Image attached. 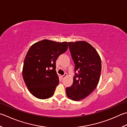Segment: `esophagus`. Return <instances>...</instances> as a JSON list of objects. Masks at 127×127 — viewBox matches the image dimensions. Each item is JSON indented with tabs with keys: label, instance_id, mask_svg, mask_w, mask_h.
Listing matches in <instances>:
<instances>
[{
	"label": "esophagus",
	"instance_id": "esophagus-1",
	"mask_svg": "<svg viewBox=\"0 0 127 127\" xmlns=\"http://www.w3.org/2000/svg\"><path fill=\"white\" fill-rule=\"evenodd\" d=\"M66 76H67V74H66V73H65V74H64L63 75H62V76H61V78H62V79H64V78H65V77H66Z\"/></svg>",
	"mask_w": 127,
	"mask_h": 127
}]
</instances>
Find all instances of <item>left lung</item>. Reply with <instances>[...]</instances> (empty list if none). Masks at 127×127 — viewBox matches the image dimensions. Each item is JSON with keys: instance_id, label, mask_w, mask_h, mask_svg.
<instances>
[{"instance_id": "8db88e82", "label": "left lung", "mask_w": 127, "mask_h": 127, "mask_svg": "<svg viewBox=\"0 0 127 127\" xmlns=\"http://www.w3.org/2000/svg\"><path fill=\"white\" fill-rule=\"evenodd\" d=\"M69 50L75 64L73 83L66 88L68 97L80 101L93 93L98 85L101 71V61L97 52L85 41L68 42Z\"/></svg>"}]
</instances>
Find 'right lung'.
I'll return each instance as SVG.
<instances>
[{
  "instance_id": "obj_1",
  "label": "right lung",
  "mask_w": 127,
  "mask_h": 127,
  "mask_svg": "<svg viewBox=\"0 0 127 127\" xmlns=\"http://www.w3.org/2000/svg\"><path fill=\"white\" fill-rule=\"evenodd\" d=\"M68 48L66 42L44 39L31 46L24 62L22 76L29 91L36 97L47 99L53 95L59 84L56 61Z\"/></svg>"
}]
</instances>
